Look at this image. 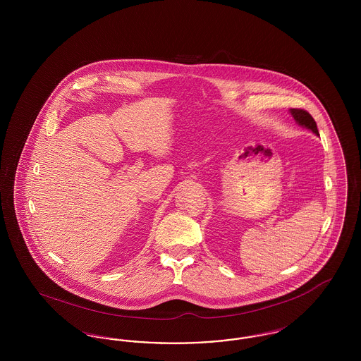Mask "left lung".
Instances as JSON below:
<instances>
[{
	"mask_svg": "<svg viewBox=\"0 0 361 361\" xmlns=\"http://www.w3.org/2000/svg\"><path fill=\"white\" fill-rule=\"evenodd\" d=\"M290 111H291V115L293 116V119L298 121L300 126H303V127L309 128V130H311L314 134L319 135L318 128H317V123H315V121L312 119V116L310 115L307 111L300 109V108H291Z\"/></svg>",
	"mask_w": 361,
	"mask_h": 361,
	"instance_id": "8db88e82",
	"label": "left lung"
}]
</instances>
